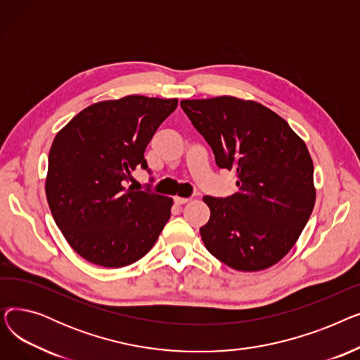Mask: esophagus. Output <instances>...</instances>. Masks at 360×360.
Segmentation results:
<instances>
[{
    "label": "esophagus",
    "mask_w": 360,
    "mask_h": 360,
    "mask_svg": "<svg viewBox=\"0 0 360 360\" xmlns=\"http://www.w3.org/2000/svg\"><path fill=\"white\" fill-rule=\"evenodd\" d=\"M174 201H175V204H176V205H182V204H186V202H190V201H191V198H184V197H175V198H174Z\"/></svg>",
    "instance_id": "esophagus-1"
}]
</instances>
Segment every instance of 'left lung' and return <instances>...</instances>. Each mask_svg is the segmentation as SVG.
<instances>
[{"label":"left lung","mask_w":360,"mask_h":360,"mask_svg":"<svg viewBox=\"0 0 360 360\" xmlns=\"http://www.w3.org/2000/svg\"><path fill=\"white\" fill-rule=\"evenodd\" d=\"M212 147L216 165L233 170L238 193L202 200L210 220L200 229L212 255L239 271L269 269L296 243L314 210V163L307 144L276 112L232 96L181 101Z\"/></svg>","instance_id":"8db88e82"}]
</instances>
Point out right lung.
<instances>
[{"label": "right lung", "mask_w": 360, "mask_h": 360, "mask_svg": "<svg viewBox=\"0 0 360 360\" xmlns=\"http://www.w3.org/2000/svg\"><path fill=\"white\" fill-rule=\"evenodd\" d=\"M178 99L131 94L87 106L55 136L45 191L70 247L89 262L118 269L143 258L170 217L172 198L125 188L147 169L144 151Z\"/></svg>", "instance_id": "add662e5"}]
</instances>
